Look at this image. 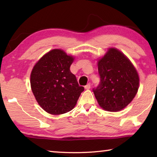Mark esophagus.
Listing matches in <instances>:
<instances>
[{"mask_svg":"<svg viewBox=\"0 0 157 157\" xmlns=\"http://www.w3.org/2000/svg\"><path fill=\"white\" fill-rule=\"evenodd\" d=\"M84 88L86 89H89L90 88H91V84L88 83V84H87L86 85V86H84Z\"/></svg>","mask_w":157,"mask_h":157,"instance_id":"esophagus-1","label":"esophagus"}]
</instances>
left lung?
I'll return each instance as SVG.
<instances>
[{"mask_svg": "<svg viewBox=\"0 0 157 157\" xmlns=\"http://www.w3.org/2000/svg\"><path fill=\"white\" fill-rule=\"evenodd\" d=\"M100 82L93 89L103 109L119 111L137 94L139 77L136 68L123 52L110 48L98 62Z\"/></svg>", "mask_w": 157, "mask_h": 157, "instance_id": "obj_1", "label": "left lung"}]
</instances>
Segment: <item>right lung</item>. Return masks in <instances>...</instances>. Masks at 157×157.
Returning a JSON list of instances; mask_svg holds the SVG:
<instances>
[{"label":"right lung","instance_id":"right-lung-1","mask_svg":"<svg viewBox=\"0 0 157 157\" xmlns=\"http://www.w3.org/2000/svg\"><path fill=\"white\" fill-rule=\"evenodd\" d=\"M74 57L61 49L45 54L33 67L30 84L36 100L46 112L59 115L73 109L83 86H79L70 66Z\"/></svg>","mask_w":157,"mask_h":157}]
</instances>
